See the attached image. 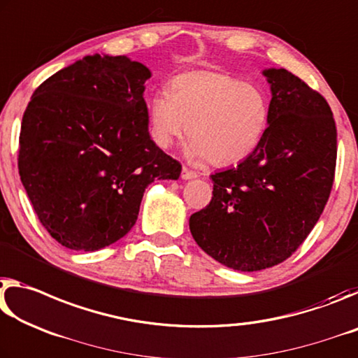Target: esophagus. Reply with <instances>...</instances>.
<instances>
[{
  "label": "esophagus",
  "instance_id": "obj_1",
  "mask_svg": "<svg viewBox=\"0 0 358 358\" xmlns=\"http://www.w3.org/2000/svg\"><path fill=\"white\" fill-rule=\"evenodd\" d=\"M180 178H182L184 180H189V179H195L198 178V174L195 171H192V169L189 168H182V174H180Z\"/></svg>",
  "mask_w": 358,
  "mask_h": 358
}]
</instances>
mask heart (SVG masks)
I'll return each instance as SVG.
<instances>
[{
  "label": "heart",
  "instance_id": "heart-1",
  "mask_svg": "<svg viewBox=\"0 0 358 358\" xmlns=\"http://www.w3.org/2000/svg\"><path fill=\"white\" fill-rule=\"evenodd\" d=\"M152 139L166 149L187 134V154L227 166L248 158L265 136L269 101L259 85L217 71L179 74L148 104Z\"/></svg>",
  "mask_w": 358,
  "mask_h": 358
}]
</instances>
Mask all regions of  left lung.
Masks as SVG:
<instances>
[{
    "mask_svg": "<svg viewBox=\"0 0 358 358\" xmlns=\"http://www.w3.org/2000/svg\"><path fill=\"white\" fill-rule=\"evenodd\" d=\"M269 89L265 136L238 166L210 174L213 200L190 215L196 244L236 271H260L300 248L330 196L336 125L325 98L287 69L263 71Z\"/></svg>",
    "mask_w": 358,
    "mask_h": 358,
    "instance_id": "left-lung-1",
    "label": "left lung"
}]
</instances>
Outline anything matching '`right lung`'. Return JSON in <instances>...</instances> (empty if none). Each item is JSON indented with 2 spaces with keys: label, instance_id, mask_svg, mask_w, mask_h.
<instances>
[{
  "label": "right lung",
  "instance_id": "obj_1",
  "mask_svg": "<svg viewBox=\"0 0 358 358\" xmlns=\"http://www.w3.org/2000/svg\"><path fill=\"white\" fill-rule=\"evenodd\" d=\"M150 71L127 55H87L34 90L22 119L19 174L41 224L73 250L106 248L136 224L155 179L182 166L150 139Z\"/></svg>",
  "mask_w": 358,
  "mask_h": 358
}]
</instances>
